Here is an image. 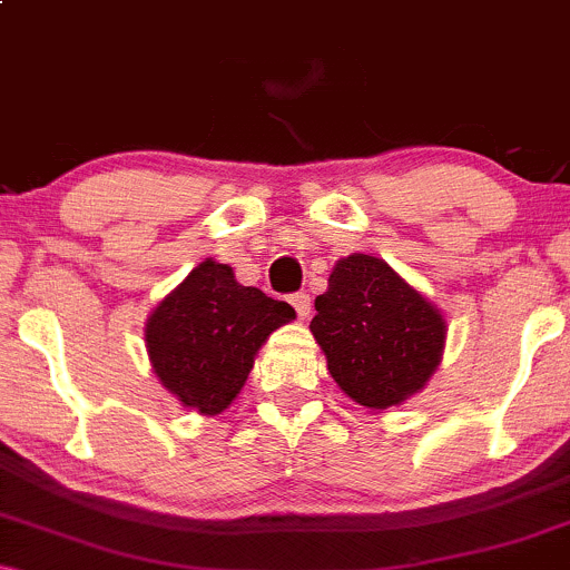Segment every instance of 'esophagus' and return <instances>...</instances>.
I'll return each mask as SVG.
<instances>
[{
  "label": "esophagus",
  "mask_w": 570,
  "mask_h": 570,
  "mask_svg": "<svg viewBox=\"0 0 570 570\" xmlns=\"http://www.w3.org/2000/svg\"><path fill=\"white\" fill-rule=\"evenodd\" d=\"M292 305H294V311H297V316L303 318V322H307V318L313 316V303H311V294H305V292H297V294H292Z\"/></svg>",
  "instance_id": "esophagus-1"
}]
</instances>
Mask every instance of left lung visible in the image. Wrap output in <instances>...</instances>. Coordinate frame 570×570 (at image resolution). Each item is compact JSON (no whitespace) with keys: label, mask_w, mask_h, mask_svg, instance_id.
<instances>
[{"label":"left lung","mask_w":570,"mask_h":570,"mask_svg":"<svg viewBox=\"0 0 570 570\" xmlns=\"http://www.w3.org/2000/svg\"><path fill=\"white\" fill-rule=\"evenodd\" d=\"M311 332L340 389L383 412L426 389L442 362L448 322L385 259L348 254L316 297Z\"/></svg>","instance_id":"1"}]
</instances>
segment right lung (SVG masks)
Masks as SVG:
<instances>
[{
	"mask_svg": "<svg viewBox=\"0 0 570 570\" xmlns=\"http://www.w3.org/2000/svg\"><path fill=\"white\" fill-rule=\"evenodd\" d=\"M294 316L289 303L238 284L230 265L208 257L155 305L144 343L153 372L181 407L222 415L267 337Z\"/></svg>",
	"mask_w": 570,
	"mask_h": 570,
	"instance_id": "right-lung-1",
	"label": "right lung"
}]
</instances>
